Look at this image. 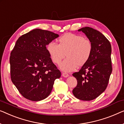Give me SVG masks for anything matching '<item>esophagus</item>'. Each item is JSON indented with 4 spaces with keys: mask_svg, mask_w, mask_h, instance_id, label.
Listing matches in <instances>:
<instances>
[{
    "mask_svg": "<svg viewBox=\"0 0 124 124\" xmlns=\"http://www.w3.org/2000/svg\"><path fill=\"white\" fill-rule=\"evenodd\" d=\"M62 76L64 77H68V76H69V74H68L67 73L62 72Z\"/></svg>",
    "mask_w": 124,
    "mask_h": 124,
    "instance_id": "esophagus-1",
    "label": "esophagus"
}]
</instances>
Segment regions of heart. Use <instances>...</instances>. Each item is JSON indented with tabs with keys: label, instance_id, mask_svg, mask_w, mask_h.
<instances>
[{
	"label": "heart",
	"instance_id": "b5f03b06",
	"mask_svg": "<svg viewBox=\"0 0 124 124\" xmlns=\"http://www.w3.org/2000/svg\"><path fill=\"white\" fill-rule=\"evenodd\" d=\"M46 49L53 62L58 65L66 54L67 58L60 65V68L64 71H71L78 65H83L88 61L93 45L89 39L83 36L67 33L59 39V44L52 41L47 44Z\"/></svg>",
	"mask_w": 124,
	"mask_h": 124
}]
</instances>
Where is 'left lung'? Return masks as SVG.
Wrapping results in <instances>:
<instances>
[{
	"mask_svg": "<svg viewBox=\"0 0 124 124\" xmlns=\"http://www.w3.org/2000/svg\"><path fill=\"white\" fill-rule=\"evenodd\" d=\"M85 34L93 45L88 61L73 75L77 85L73 90L75 97L83 101H91L103 93L108 85L112 73L111 46L103 34L89 27L78 30Z\"/></svg>",
	"mask_w": 124,
	"mask_h": 124,
	"instance_id": "left-lung-1",
	"label": "left lung"
}]
</instances>
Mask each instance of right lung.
<instances>
[{
  "label": "right lung",
  "mask_w": 124,
  "mask_h": 124,
  "mask_svg": "<svg viewBox=\"0 0 124 124\" xmlns=\"http://www.w3.org/2000/svg\"><path fill=\"white\" fill-rule=\"evenodd\" d=\"M58 34L35 29L19 37L10 53V78L22 96L31 101L47 97L60 71L52 62L46 45Z\"/></svg>",
  "instance_id": "add662e5"
}]
</instances>
